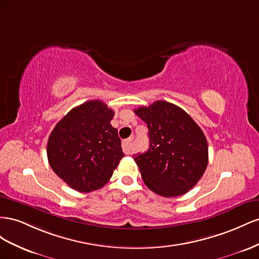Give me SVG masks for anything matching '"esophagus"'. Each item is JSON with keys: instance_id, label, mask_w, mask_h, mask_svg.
Returning a JSON list of instances; mask_svg holds the SVG:
<instances>
[{"instance_id": "obj_1", "label": "esophagus", "mask_w": 259, "mask_h": 259, "mask_svg": "<svg viewBox=\"0 0 259 259\" xmlns=\"http://www.w3.org/2000/svg\"><path fill=\"white\" fill-rule=\"evenodd\" d=\"M122 151L125 155H129L132 152V139H128L122 142Z\"/></svg>"}]
</instances>
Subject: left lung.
Instances as JSON below:
<instances>
[{
    "label": "left lung",
    "mask_w": 259,
    "mask_h": 259,
    "mask_svg": "<svg viewBox=\"0 0 259 259\" xmlns=\"http://www.w3.org/2000/svg\"><path fill=\"white\" fill-rule=\"evenodd\" d=\"M135 113L149 128L150 149L135 155L145 186L164 197L186 194L208 164L202 129L182 108L166 101L141 106Z\"/></svg>",
    "instance_id": "1"
}]
</instances>
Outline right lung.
Returning <instances> with one entry per match:
<instances>
[{
  "instance_id": "1",
  "label": "right lung",
  "mask_w": 259,
  "mask_h": 259,
  "mask_svg": "<svg viewBox=\"0 0 259 259\" xmlns=\"http://www.w3.org/2000/svg\"><path fill=\"white\" fill-rule=\"evenodd\" d=\"M114 114L104 102L89 101L72 108L51 132L49 164L71 189L88 193L103 188L124 156L110 124Z\"/></svg>"
}]
</instances>
